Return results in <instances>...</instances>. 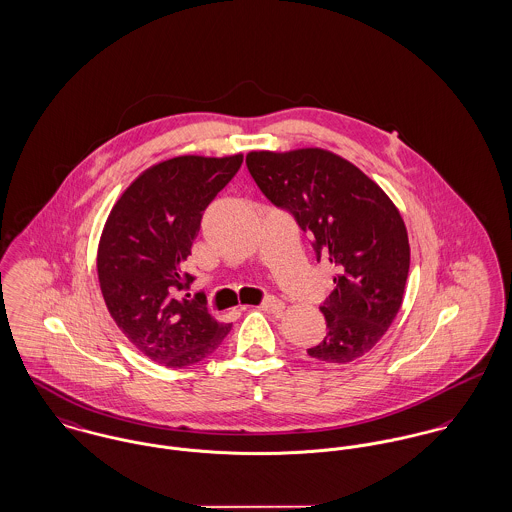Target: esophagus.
Masks as SVG:
<instances>
[{"mask_svg":"<svg viewBox=\"0 0 512 512\" xmlns=\"http://www.w3.org/2000/svg\"><path fill=\"white\" fill-rule=\"evenodd\" d=\"M259 308L263 310V312H267V314H282V310H284V304L280 302V300H276L275 296H267L261 304H259Z\"/></svg>","mask_w":512,"mask_h":512,"instance_id":"1","label":"esophagus"}]
</instances>
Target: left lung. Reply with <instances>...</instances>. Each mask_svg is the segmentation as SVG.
Listing matches in <instances>:
<instances>
[{"mask_svg":"<svg viewBox=\"0 0 512 512\" xmlns=\"http://www.w3.org/2000/svg\"><path fill=\"white\" fill-rule=\"evenodd\" d=\"M247 169L275 206L290 212L339 269L319 306L327 335L308 349L317 360L347 364L388 331L409 273L405 224L388 195L347 159L319 148L286 154L251 152Z\"/></svg>","mask_w":512,"mask_h":512,"instance_id":"1","label":"left lung"}]
</instances>
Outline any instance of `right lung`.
Wrapping results in <instances>:
<instances>
[{
  "label": "right lung",
  "instance_id": "obj_1",
  "mask_svg": "<svg viewBox=\"0 0 512 512\" xmlns=\"http://www.w3.org/2000/svg\"><path fill=\"white\" fill-rule=\"evenodd\" d=\"M241 161V154L165 159L122 193L107 218L97 251L105 304L126 339L161 366L197 364L232 329L208 314L200 296L177 294L195 280L181 263L191 255L202 214Z\"/></svg>",
  "mask_w": 512,
  "mask_h": 512
}]
</instances>
